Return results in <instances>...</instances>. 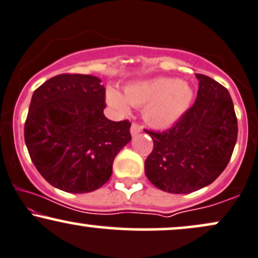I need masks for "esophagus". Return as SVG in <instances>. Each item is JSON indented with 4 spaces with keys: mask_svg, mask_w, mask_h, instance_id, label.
Listing matches in <instances>:
<instances>
[{
    "mask_svg": "<svg viewBox=\"0 0 258 258\" xmlns=\"http://www.w3.org/2000/svg\"><path fill=\"white\" fill-rule=\"evenodd\" d=\"M139 132H142V126L138 125L137 122H133L131 126V135L132 136H137Z\"/></svg>",
    "mask_w": 258,
    "mask_h": 258,
    "instance_id": "obj_1",
    "label": "esophagus"
}]
</instances>
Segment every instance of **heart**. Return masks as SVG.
Masks as SVG:
<instances>
[{"label": "heart", "mask_w": 258, "mask_h": 258, "mask_svg": "<svg viewBox=\"0 0 258 258\" xmlns=\"http://www.w3.org/2000/svg\"><path fill=\"white\" fill-rule=\"evenodd\" d=\"M192 89L186 82L164 77L130 84L122 96L114 88H108L107 99L116 110L126 113L128 103L144 107L143 115L155 127H168L184 115L192 101Z\"/></svg>", "instance_id": "heart-1"}]
</instances>
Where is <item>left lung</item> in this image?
Listing matches in <instances>:
<instances>
[{
  "label": "left lung",
  "mask_w": 258,
  "mask_h": 258,
  "mask_svg": "<svg viewBox=\"0 0 258 258\" xmlns=\"http://www.w3.org/2000/svg\"><path fill=\"white\" fill-rule=\"evenodd\" d=\"M196 77V101L184 115L166 131L145 130L154 141L145 174L169 194H190L212 184L227 167L237 142V116L227 89L204 74Z\"/></svg>",
  "instance_id": "left-lung-1"
}]
</instances>
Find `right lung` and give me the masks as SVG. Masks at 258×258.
Segmentation results:
<instances>
[{"label":"right lung","instance_id":"add662e5","mask_svg":"<svg viewBox=\"0 0 258 258\" xmlns=\"http://www.w3.org/2000/svg\"><path fill=\"white\" fill-rule=\"evenodd\" d=\"M104 108V86L88 74H58L33 92L25 143L54 187L86 194L109 180L114 159L132 138L131 122L107 119Z\"/></svg>","mask_w":258,"mask_h":258}]
</instances>
